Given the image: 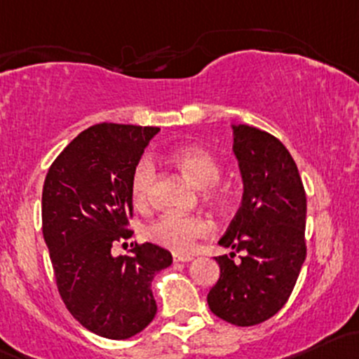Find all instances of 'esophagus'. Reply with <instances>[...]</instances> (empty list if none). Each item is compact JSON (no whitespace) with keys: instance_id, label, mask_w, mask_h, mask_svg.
I'll return each instance as SVG.
<instances>
[{"instance_id":"obj_1","label":"esophagus","mask_w":359,"mask_h":359,"mask_svg":"<svg viewBox=\"0 0 359 359\" xmlns=\"http://www.w3.org/2000/svg\"><path fill=\"white\" fill-rule=\"evenodd\" d=\"M192 255H182V254H173V262H191Z\"/></svg>"}]
</instances>
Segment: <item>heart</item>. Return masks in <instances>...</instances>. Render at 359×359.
<instances>
[{
    "label": "heart",
    "instance_id": "1",
    "mask_svg": "<svg viewBox=\"0 0 359 359\" xmlns=\"http://www.w3.org/2000/svg\"><path fill=\"white\" fill-rule=\"evenodd\" d=\"M184 177L198 187H210L218 182L219 167L208 151L201 148L187 147L173 151L168 156ZM155 168L149 158H141L136 163L131 175V198L135 206L144 208L149 203V187H151ZM219 196L215 194V199ZM210 233V223L201 216H184L175 212H165L158 216L147 228V235L151 242L158 243L165 249L186 254L192 249L198 238Z\"/></svg>",
    "mask_w": 359,
    "mask_h": 359
}]
</instances>
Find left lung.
I'll return each mask as SVG.
<instances>
[{"instance_id":"obj_1","label":"left lung","mask_w":359,"mask_h":359,"mask_svg":"<svg viewBox=\"0 0 359 359\" xmlns=\"http://www.w3.org/2000/svg\"><path fill=\"white\" fill-rule=\"evenodd\" d=\"M242 203L219 245V279L208 293L216 317L233 325L261 324L290 298L305 262L306 198L285 144L247 124L231 126ZM241 259L234 261V254Z\"/></svg>"}]
</instances>
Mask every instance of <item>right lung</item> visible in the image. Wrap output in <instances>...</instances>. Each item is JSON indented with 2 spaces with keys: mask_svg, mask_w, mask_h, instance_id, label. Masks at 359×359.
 <instances>
[{
  "mask_svg": "<svg viewBox=\"0 0 359 359\" xmlns=\"http://www.w3.org/2000/svg\"><path fill=\"white\" fill-rule=\"evenodd\" d=\"M158 128L104 122L80 133L47 172L42 233L57 290L85 329L107 339H129L156 313L151 279L172 254L143 243L131 255L112 245L133 237L131 175Z\"/></svg>",
  "mask_w": 359,
  "mask_h": 359,
  "instance_id": "add662e5",
  "label": "right lung"
}]
</instances>
